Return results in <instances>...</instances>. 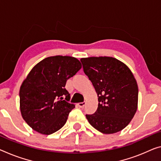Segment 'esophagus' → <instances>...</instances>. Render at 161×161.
<instances>
[{"label":"esophagus","instance_id":"34e87169","mask_svg":"<svg viewBox=\"0 0 161 161\" xmlns=\"http://www.w3.org/2000/svg\"><path fill=\"white\" fill-rule=\"evenodd\" d=\"M86 103L85 102V101H83V102L78 103V106L80 108H83L84 106H86Z\"/></svg>","mask_w":161,"mask_h":161}]
</instances>
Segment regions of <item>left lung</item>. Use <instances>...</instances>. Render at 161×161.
Wrapping results in <instances>:
<instances>
[{
    "instance_id": "obj_1",
    "label": "left lung",
    "mask_w": 161,
    "mask_h": 161,
    "mask_svg": "<svg viewBox=\"0 0 161 161\" xmlns=\"http://www.w3.org/2000/svg\"><path fill=\"white\" fill-rule=\"evenodd\" d=\"M80 62L98 97L96 112L86 115L88 122L103 134L122 130L137 108L138 87L132 73L112 57L81 58Z\"/></svg>"
}]
</instances>
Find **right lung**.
<instances>
[{"mask_svg":"<svg viewBox=\"0 0 161 161\" xmlns=\"http://www.w3.org/2000/svg\"><path fill=\"white\" fill-rule=\"evenodd\" d=\"M81 67L78 59L57 55L44 59L32 68L21 84L19 97L22 117L34 130L51 135L65 125L75 108L69 103L70 94L65 86Z\"/></svg>","mask_w":161,"mask_h":161,"instance_id":"1","label":"right lung"}]
</instances>
